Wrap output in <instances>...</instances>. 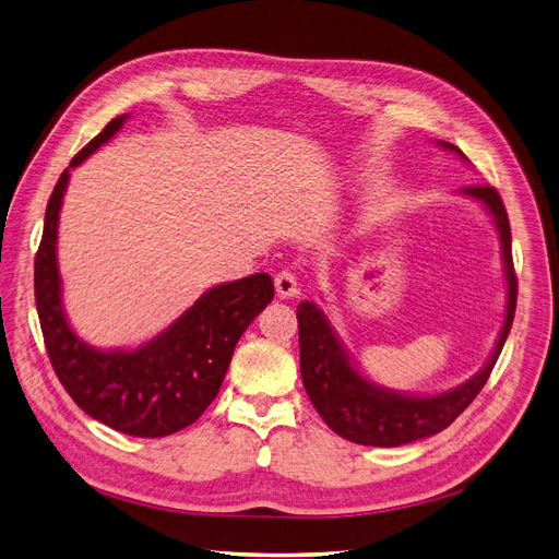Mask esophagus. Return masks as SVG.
I'll return each mask as SVG.
<instances>
[{
  "mask_svg": "<svg viewBox=\"0 0 559 559\" xmlns=\"http://www.w3.org/2000/svg\"><path fill=\"white\" fill-rule=\"evenodd\" d=\"M274 285H276V293L281 299H290L299 295V285H297V276L293 272H278L274 276Z\"/></svg>",
  "mask_w": 559,
  "mask_h": 559,
  "instance_id": "34e87169",
  "label": "esophagus"
}]
</instances>
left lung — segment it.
Masks as SVG:
<instances>
[{"label": "left lung", "mask_w": 559, "mask_h": 559, "mask_svg": "<svg viewBox=\"0 0 559 559\" xmlns=\"http://www.w3.org/2000/svg\"><path fill=\"white\" fill-rule=\"evenodd\" d=\"M440 144L444 150H451L453 154L467 160V156L456 144ZM463 193L486 204V210L495 216V225H498L502 241V260L509 290L507 316L498 345H495L488 364L465 384L444 391V394L438 396H405L396 394V391L382 389L361 378L316 304L301 301L297 308L299 368L304 389L324 424L349 442L370 447H399L436 436V432L444 430L451 421H456L461 412L477 399V394L490 378L495 361H498L502 353L515 316V297H519V281H515L511 258L509 216L500 193L492 186H465Z\"/></svg>", "instance_id": "1"}]
</instances>
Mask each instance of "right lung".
Wrapping results in <instances>:
<instances>
[{
	"mask_svg": "<svg viewBox=\"0 0 559 559\" xmlns=\"http://www.w3.org/2000/svg\"><path fill=\"white\" fill-rule=\"evenodd\" d=\"M115 117L61 173L46 206L44 237L34 260V297L46 349L75 405L100 424L133 438H165L191 426L216 399L243 329L274 299L269 274H253L206 290L179 320L135 349L100 353L80 341L61 308L57 223L69 170L108 142Z\"/></svg>",
	"mask_w": 559,
	"mask_h": 559,
	"instance_id": "1",
	"label": "right lung"
}]
</instances>
